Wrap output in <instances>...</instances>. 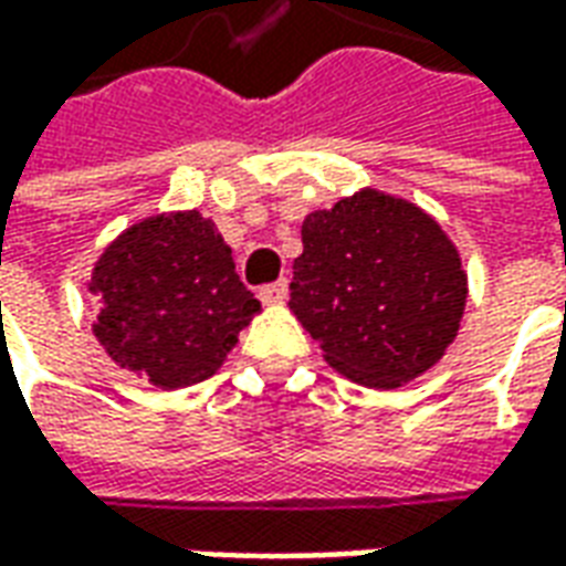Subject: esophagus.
Returning a JSON list of instances; mask_svg holds the SVG:
<instances>
[{
  "instance_id": "1",
  "label": "esophagus",
  "mask_w": 566,
  "mask_h": 566,
  "mask_svg": "<svg viewBox=\"0 0 566 566\" xmlns=\"http://www.w3.org/2000/svg\"><path fill=\"white\" fill-rule=\"evenodd\" d=\"M260 300H263V303H284V300H287V282L279 279V282L263 284V287H260Z\"/></svg>"
}]
</instances>
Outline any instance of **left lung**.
Listing matches in <instances>:
<instances>
[{
  "label": "left lung",
  "mask_w": 566,
  "mask_h": 566,
  "mask_svg": "<svg viewBox=\"0 0 566 566\" xmlns=\"http://www.w3.org/2000/svg\"><path fill=\"white\" fill-rule=\"evenodd\" d=\"M467 275L439 223L406 199L360 190L303 223L291 308L331 367L400 388L458 336Z\"/></svg>",
  "instance_id": "obj_1"
}]
</instances>
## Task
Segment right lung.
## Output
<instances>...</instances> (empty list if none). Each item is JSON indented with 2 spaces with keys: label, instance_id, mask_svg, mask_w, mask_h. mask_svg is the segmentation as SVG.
Segmentation results:
<instances>
[{
  "label": "right lung",
  "instance_id": "right-lung-1",
  "mask_svg": "<svg viewBox=\"0 0 566 566\" xmlns=\"http://www.w3.org/2000/svg\"><path fill=\"white\" fill-rule=\"evenodd\" d=\"M91 291L103 303L96 336L105 352L160 388L214 376L260 308L230 245L199 211L136 223L105 248Z\"/></svg>",
  "mask_w": 566,
  "mask_h": 566
}]
</instances>
